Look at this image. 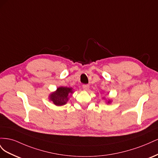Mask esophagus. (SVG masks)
I'll return each mask as SVG.
<instances>
[{"label":"esophagus","mask_w":158,"mask_h":158,"mask_svg":"<svg viewBox=\"0 0 158 158\" xmlns=\"http://www.w3.org/2000/svg\"><path fill=\"white\" fill-rule=\"evenodd\" d=\"M82 88H83V89H84V91H88V90L89 89V85L85 84V85H83Z\"/></svg>","instance_id":"34e87169"}]
</instances>
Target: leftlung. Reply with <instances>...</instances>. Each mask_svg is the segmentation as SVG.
I'll use <instances>...</instances> for the list:
<instances>
[{
    "label": "left lung",
    "instance_id": "left-lung-1",
    "mask_svg": "<svg viewBox=\"0 0 158 158\" xmlns=\"http://www.w3.org/2000/svg\"><path fill=\"white\" fill-rule=\"evenodd\" d=\"M103 99H105V98H103ZM112 102V100L111 99H108V100H106V103H107V104H110V103H111Z\"/></svg>",
    "mask_w": 158,
    "mask_h": 158
}]
</instances>
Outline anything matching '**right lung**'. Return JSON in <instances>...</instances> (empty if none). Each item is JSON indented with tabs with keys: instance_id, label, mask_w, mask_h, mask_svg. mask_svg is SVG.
<instances>
[{
	"instance_id": "1",
	"label": "right lung",
	"mask_w": 158,
	"mask_h": 158,
	"mask_svg": "<svg viewBox=\"0 0 158 158\" xmlns=\"http://www.w3.org/2000/svg\"><path fill=\"white\" fill-rule=\"evenodd\" d=\"M73 93V89L72 88L60 86L49 94V99L56 106H62L68 102L69 95Z\"/></svg>"
}]
</instances>
